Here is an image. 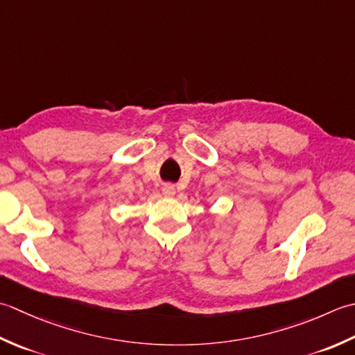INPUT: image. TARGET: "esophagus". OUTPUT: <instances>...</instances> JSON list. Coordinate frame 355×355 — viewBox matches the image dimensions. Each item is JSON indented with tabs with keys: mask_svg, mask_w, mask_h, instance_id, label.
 Listing matches in <instances>:
<instances>
[{
	"mask_svg": "<svg viewBox=\"0 0 355 355\" xmlns=\"http://www.w3.org/2000/svg\"><path fill=\"white\" fill-rule=\"evenodd\" d=\"M162 193L165 194V196L171 198V196H175L176 188H175V185H171V184H164V187H162Z\"/></svg>",
	"mask_w": 355,
	"mask_h": 355,
	"instance_id": "obj_1",
	"label": "esophagus"
}]
</instances>
